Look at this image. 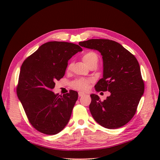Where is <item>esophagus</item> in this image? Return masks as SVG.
<instances>
[{
  "label": "esophagus",
  "mask_w": 160,
  "mask_h": 160,
  "mask_svg": "<svg viewBox=\"0 0 160 160\" xmlns=\"http://www.w3.org/2000/svg\"><path fill=\"white\" fill-rule=\"evenodd\" d=\"M78 94H79V97H82V96H83L85 95V93H83V92H79Z\"/></svg>",
  "instance_id": "1"
}]
</instances>
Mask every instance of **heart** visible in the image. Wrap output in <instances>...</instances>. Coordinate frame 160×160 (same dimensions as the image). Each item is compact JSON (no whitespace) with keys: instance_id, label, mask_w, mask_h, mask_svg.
I'll return each instance as SVG.
<instances>
[{"instance_id":"1","label":"heart","mask_w":160,"mask_h":160,"mask_svg":"<svg viewBox=\"0 0 160 160\" xmlns=\"http://www.w3.org/2000/svg\"><path fill=\"white\" fill-rule=\"evenodd\" d=\"M83 61L85 63L88 65L89 67L93 65H98V56L97 53L93 51H89L86 52L85 54L83 56ZM72 67V64H69L68 66V69H71ZM89 79H79L74 81L72 83V87L75 89L79 90V91H85L88 89V87L90 83Z\"/></svg>"}]
</instances>
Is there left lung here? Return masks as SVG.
I'll return each mask as SVG.
<instances>
[{"label": "left lung", "mask_w": 160, "mask_h": 160, "mask_svg": "<svg viewBox=\"0 0 160 160\" xmlns=\"http://www.w3.org/2000/svg\"><path fill=\"white\" fill-rule=\"evenodd\" d=\"M79 45L101 52L103 58V78L95 85V90L111 93L101 101L91 94L90 112L101 126L117 129L132 119L144 92L138 61L119 43L109 39H89Z\"/></svg>", "instance_id": "1"}]
</instances>
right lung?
<instances>
[{
	"mask_svg": "<svg viewBox=\"0 0 160 160\" xmlns=\"http://www.w3.org/2000/svg\"><path fill=\"white\" fill-rule=\"evenodd\" d=\"M82 51L73 43L51 41L23 62L17 93L28 121L38 132L55 135L68 123L78 93L71 90L61 95L52 89L55 82L63 77L68 61Z\"/></svg>",
	"mask_w": 160,
	"mask_h": 160,
	"instance_id": "obj_1",
	"label": "right lung"
}]
</instances>
